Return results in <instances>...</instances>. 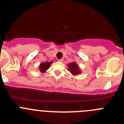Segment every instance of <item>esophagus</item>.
<instances>
[{
    "instance_id": "obj_1",
    "label": "esophagus",
    "mask_w": 124,
    "mask_h": 124,
    "mask_svg": "<svg viewBox=\"0 0 124 124\" xmlns=\"http://www.w3.org/2000/svg\"><path fill=\"white\" fill-rule=\"evenodd\" d=\"M58 61H59V62H62L63 61V59H59Z\"/></svg>"
}]
</instances>
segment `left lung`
Listing matches in <instances>:
<instances>
[{
	"label": "left lung",
	"instance_id": "left-lung-1",
	"mask_svg": "<svg viewBox=\"0 0 124 124\" xmlns=\"http://www.w3.org/2000/svg\"><path fill=\"white\" fill-rule=\"evenodd\" d=\"M68 71H70L73 75H79L81 73L80 67L75 62H71V63H70L69 64H68Z\"/></svg>",
	"mask_w": 124,
	"mask_h": 124
}]
</instances>
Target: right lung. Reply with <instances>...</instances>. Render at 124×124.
I'll use <instances>...</instances> for the list:
<instances>
[{
	"label": "right lung",
	"mask_w": 124,
	"mask_h": 124,
	"mask_svg": "<svg viewBox=\"0 0 124 124\" xmlns=\"http://www.w3.org/2000/svg\"><path fill=\"white\" fill-rule=\"evenodd\" d=\"M53 63V61H50V62H42L40 63L39 66V69L41 73H45L49 68H50V65L51 63Z\"/></svg>",
	"instance_id": "right-lung-1"
}]
</instances>
